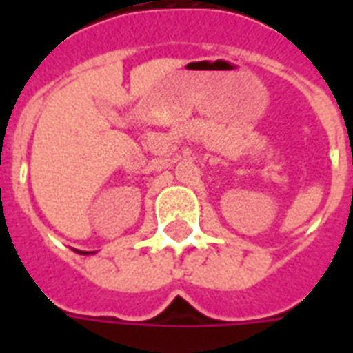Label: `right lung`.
Returning a JSON list of instances; mask_svg holds the SVG:
<instances>
[{"label": "right lung", "instance_id": "right-lung-1", "mask_svg": "<svg viewBox=\"0 0 353 353\" xmlns=\"http://www.w3.org/2000/svg\"><path fill=\"white\" fill-rule=\"evenodd\" d=\"M77 253H83V255H87V252H77Z\"/></svg>", "mask_w": 353, "mask_h": 353}]
</instances>
